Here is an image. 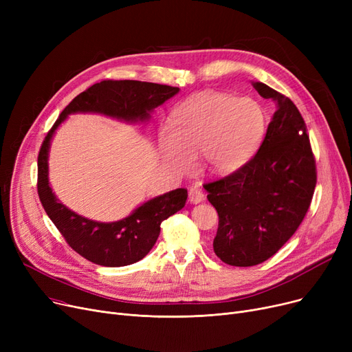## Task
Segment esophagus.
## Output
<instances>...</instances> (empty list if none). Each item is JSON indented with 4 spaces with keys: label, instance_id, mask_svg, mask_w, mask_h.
Returning a JSON list of instances; mask_svg holds the SVG:
<instances>
[{
    "label": "esophagus",
    "instance_id": "esophagus-1",
    "mask_svg": "<svg viewBox=\"0 0 352 352\" xmlns=\"http://www.w3.org/2000/svg\"><path fill=\"white\" fill-rule=\"evenodd\" d=\"M188 201L191 204H199V202L204 201V192L201 191L199 187H191L188 191Z\"/></svg>",
    "mask_w": 352,
    "mask_h": 352
}]
</instances>
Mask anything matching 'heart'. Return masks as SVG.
<instances>
[{"label":"heart","instance_id":"1","mask_svg":"<svg viewBox=\"0 0 352 352\" xmlns=\"http://www.w3.org/2000/svg\"><path fill=\"white\" fill-rule=\"evenodd\" d=\"M265 114L255 100L226 92L204 91L192 96L160 126V148L174 170L188 173L201 151L202 162L215 174L243 166L260 145Z\"/></svg>","mask_w":352,"mask_h":352}]
</instances>
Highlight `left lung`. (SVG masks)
I'll return each mask as SVG.
<instances>
[{
  "mask_svg": "<svg viewBox=\"0 0 352 352\" xmlns=\"http://www.w3.org/2000/svg\"><path fill=\"white\" fill-rule=\"evenodd\" d=\"M276 109L256 154L232 174L204 184L218 212L214 252L234 267L261 264L298 230L317 184V166L298 108L252 82Z\"/></svg>",
  "mask_w": 352,
  "mask_h": 352,
  "instance_id": "8db88e82",
  "label": "left lung"
}]
</instances>
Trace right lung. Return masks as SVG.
Segmentation results:
<instances>
[{
    "label": "right lung",
    "instance_id": "1",
    "mask_svg": "<svg viewBox=\"0 0 352 352\" xmlns=\"http://www.w3.org/2000/svg\"><path fill=\"white\" fill-rule=\"evenodd\" d=\"M178 91V87L154 82L104 80L74 98L48 131L38 154V197L68 245L85 260L102 267H124L142 260L154 247L162 221L186 206L188 192L178 188L158 195L116 223L84 218L61 204L48 184V151L55 129L74 113H98L128 122L146 121L154 108Z\"/></svg>",
    "mask_w": 352,
    "mask_h": 352
}]
</instances>
